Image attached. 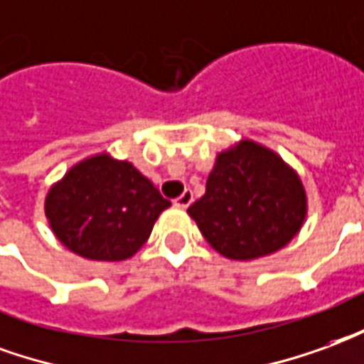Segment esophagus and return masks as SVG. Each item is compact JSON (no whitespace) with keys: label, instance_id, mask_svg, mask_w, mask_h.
<instances>
[{"label":"esophagus","instance_id":"34e87169","mask_svg":"<svg viewBox=\"0 0 364 364\" xmlns=\"http://www.w3.org/2000/svg\"><path fill=\"white\" fill-rule=\"evenodd\" d=\"M192 201H193L192 190H184V192H182V196H178V198L174 200V205H176V208H188Z\"/></svg>","mask_w":364,"mask_h":364}]
</instances>
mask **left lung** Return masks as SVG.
<instances>
[{
	"instance_id": "obj_1",
	"label": "left lung",
	"mask_w": 364,
	"mask_h": 364,
	"mask_svg": "<svg viewBox=\"0 0 364 364\" xmlns=\"http://www.w3.org/2000/svg\"><path fill=\"white\" fill-rule=\"evenodd\" d=\"M201 235L230 259L283 248L306 215L301 180L272 151L254 141L217 156L205 193L188 208Z\"/></svg>"
}]
</instances>
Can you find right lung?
<instances>
[{"instance_id":"add662e5","label":"right lung","mask_w":364,"mask_h":364,"mask_svg":"<svg viewBox=\"0 0 364 364\" xmlns=\"http://www.w3.org/2000/svg\"><path fill=\"white\" fill-rule=\"evenodd\" d=\"M171 205L129 163L98 155L73 166L46 198L50 227L71 252L89 259L132 258Z\"/></svg>"}]
</instances>
